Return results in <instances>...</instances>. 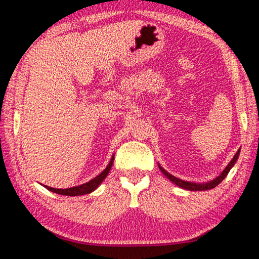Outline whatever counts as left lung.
<instances>
[{
	"label": "left lung",
	"instance_id": "obj_1",
	"mask_svg": "<svg viewBox=\"0 0 259 259\" xmlns=\"http://www.w3.org/2000/svg\"><path fill=\"white\" fill-rule=\"evenodd\" d=\"M239 155H240V150L236 152V154L234 155L233 159L231 160V162H230L229 164H227L226 168L223 170L222 174L219 175L218 177H216L214 179H212V181H210L208 183H192V182L183 181V179H179L177 177L172 176L171 174H169L168 171H166V170H164L163 168H162L160 164H159V168H160V170L162 171V174H163L166 178H169L170 181H171L174 184H176L177 186L184 188V190H187V191H207V190H211V188L216 187L217 185H219V184L223 182V179H224L227 176V174L230 172V170L233 168V165L235 164L236 160H238Z\"/></svg>",
	"mask_w": 259,
	"mask_h": 259
}]
</instances>
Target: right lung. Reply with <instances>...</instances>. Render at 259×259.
<instances>
[{"label":"right lung","mask_w":259,"mask_h":259,"mask_svg":"<svg viewBox=\"0 0 259 259\" xmlns=\"http://www.w3.org/2000/svg\"><path fill=\"white\" fill-rule=\"evenodd\" d=\"M113 161H114V155L112 156L111 161H109V163L107 164L106 168H105L104 171L100 172L97 177L91 179V181H89L88 183L82 184V185H77V186L69 187V188H54V187H49L47 185H45V187L47 188V190L57 193V194H60V195L78 196V195H83V194H89V193L94 192L96 188H98V186L102 184L104 179L107 177L109 170H111V168H112Z\"/></svg>","instance_id":"obj_1"}]
</instances>
